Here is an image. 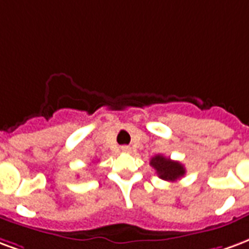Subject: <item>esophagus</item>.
<instances>
[{"instance_id": "1", "label": "esophagus", "mask_w": 249, "mask_h": 249, "mask_svg": "<svg viewBox=\"0 0 249 249\" xmlns=\"http://www.w3.org/2000/svg\"><path fill=\"white\" fill-rule=\"evenodd\" d=\"M130 150H131V148H130V147H128V146H123L122 147V151L123 152H130Z\"/></svg>"}]
</instances>
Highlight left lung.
Masks as SVG:
<instances>
[{
    "mask_svg": "<svg viewBox=\"0 0 249 249\" xmlns=\"http://www.w3.org/2000/svg\"><path fill=\"white\" fill-rule=\"evenodd\" d=\"M150 164L157 170L158 177L163 180H168V182H175L186 174L183 164L171 160L170 158L163 157V155H157L152 158Z\"/></svg>",
    "mask_w": 249,
    "mask_h": 249,
    "instance_id": "8db88e82",
    "label": "left lung"
}]
</instances>
